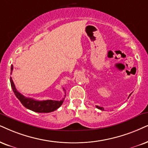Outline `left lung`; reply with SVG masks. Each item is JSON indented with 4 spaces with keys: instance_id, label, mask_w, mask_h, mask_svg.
I'll use <instances>...</instances> for the list:
<instances>
[{
    "instance_id": "left-lung-1",
    "label": "left lung",
    "mask_w": 148,
    "mask_h": 148,
    "mask_svg": "<svg viewBox=\"0 0 148 148\" xmlns=\"http://www.w3.org/2000/svg\"><path fill=\"white\" fill-rule=\"evenodd\" d=\"M130 95H131V94H130V95H129V97H130ZM96 107L98 108V109H100V110H102V111H104V110L103 107H100V106H96Z\"/></svg>"
}]
</instances>
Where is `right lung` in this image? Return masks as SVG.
<instances>
[{
    "instance_id": "obj_1",
    "label": "right lung",
    "mask_w": 148,
    "mask_h": 148,
    "mask_svg": "<svg viewBox=\"0 0 148 148\" xmlns=\"http://www.w3.org/2000/svg\"><path fill=\"white\" fill-rule=\"evenodd\" d=\"M13 70V65H12L11 67V71L12 73ZM10 83L11 86L14 91V94L16 95L17 98L20 101V102L22 104L24 107H26L28 109L31 110V111L37 112V113H50L52 112L55 110H57L58 108H59L63 104L64 98L60 101L59 100H36L33 98H27V97L24 96L23 95L21 94L20 92L17 91L15 85L13 82L12 77H10ZM65 91V89H63ZM66 95H65V97Z\"/></svg>"
}]
</instances>
